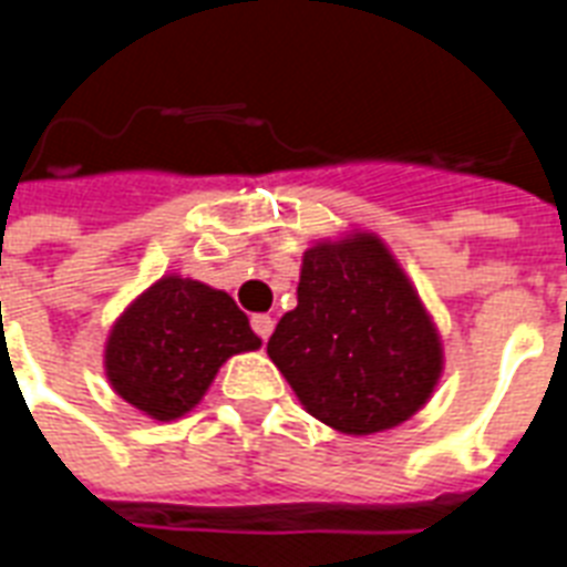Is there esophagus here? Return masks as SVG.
<instances>
[{
    "instance_id": "obj_1",
    "label": "esophagus",
    "mask_w": 567,
    "mask_h": 567,
    "mask_svg": "<svg viewBox=\"0 0 567 567\" xmlns=\"http://www.w3.org/2000/svg\"><path fill=\"white\" fill-rule=\"evenodd\" d=\"M249 323H252V332H256L261 341H267V338H270V332H274V318H270V315H252V320H249Z\"/></svg>"
}]
</instances>
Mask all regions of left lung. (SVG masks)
<instances>
[{
	"label": "left lung",
	"mask_w": 567,
	"mask_h": 567,
	"mask_svg": "<svg viewBox=\"0 0 567 567\" xmlns=\"http://www.w3.org/2000/svg\"><path fill=\"white\" fill-rule=\"evenodd\" d=\"M267 355L300 403L347 435L409 421L441 377L439 332L373 235L302 256L297 309L276 323Z\"/></svg>",
	"instance_id": "obj_1"
}]
</instances>
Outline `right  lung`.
Returning <instances> with one entry per match:
<instances>
[{
  "mask_svg": "<svg viewBox=\"0 0 567 567\" xmlns=\"http://www.w3.org/2000/svg\"><path fill=\"white\" fill-rule=\"evenodd\" d=\"M258 347L261 338L229 293L164 276L111 329L105 371L126 403L173 421L203 400L229 355Z\"/></svg>",
  "mask_w": 567,
  "mask_h": 567,
  "instance_id": "obj_1",
  "label": "right lung"
}]
</instances>
